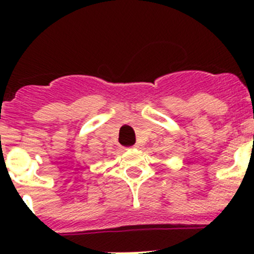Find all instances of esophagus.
Listing matches in <instances>:
<instances>
[{
    "label": "esophagus",
    "mask_w": 254,
    "mask_h": 254,
    "mask_svg": "<svg viewBox=\"0 0 254 254\" xmlns=\"http://www.w3.org/2000/svg\"><path fill=\"white\" fill-rule=\"evenodd\" d=\"M136 147H138V146H136V145H134V146H133V149H136Z\"/></svg>",
    "instance_id": "34e87169"
}]
</instances>
